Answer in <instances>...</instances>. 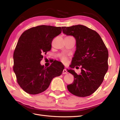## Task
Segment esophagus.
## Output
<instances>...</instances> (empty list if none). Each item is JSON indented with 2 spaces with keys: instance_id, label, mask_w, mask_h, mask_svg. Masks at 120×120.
<instances>
[{
  "instance_id": "1",
  "label": "esophagus",
  "mask_w": 120,
  "mask_h": 120,
  "mask_svg": "<svg viewBox=\"0 0 120 120\" xmlns=\"http://www.w3.org/2000/svg\"><path fill=\"white\" fill-rule=\"evenodd\" d=\"M67 73H68V71H67V69H64V70H63V74L64 75V74H67Z\"/></svg>"
}]
</instances>
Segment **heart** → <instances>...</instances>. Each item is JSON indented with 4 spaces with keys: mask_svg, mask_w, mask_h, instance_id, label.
<instances>
[{
    "mask_svg": "<svg viewBox=\"0 0 120 120\" xmlns=\"http://www.w3.org/2000/svg\"><path fill=\"white\" fill-rule=\"evenodd\" d=\"M61 61H62L64 63H66L67 62V60H68L67 57L64 56H63L61 57Z\"/></svg>",
    "mask_w": 120,
    "mask_h": 120,
    "instance_id": "heart-1",
    "label": "heart"
}]
</instances>
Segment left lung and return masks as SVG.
Instances as JSON below:
<instances>
[{
	"instance_id": "left-lung-1",
	"label": "left lung",
	"mask_w": 120,
	"mask_h": 120,
	"mask_svg": "<svg viewBox=\"0 0 120 120\" xmlns=\"http://www.w3.org/2000/svg\"><path fill=\"white\" fill-rule=\"evenodd\" d=\"M62 29L64 34L73 36L76 41L71 68L82 66L79 74L72 69L68 70L74 75V81L67 88L76 96H89L99 88L108 71V49L100 35L84 25L64 26Z\"/></svg>"
}]
</instances>
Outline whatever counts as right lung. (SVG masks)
Wrapping results in <instances>:
<instances>
[{"instance_id": "1", "label": "right lung", "mask_w": 120, "mask_h": 120, "mask_svg": "<svg viewBox=\"0 0 120 120\" xmlns=\"http://www.w3.org/2000/svg\"><path fill=\"white\" fill-rule=\"evenodd\" d=\"M61 32L60 27L42 25L28 29L21 35L13 53V71L25 92L37 95L44 92L53 78L62 74L64 68L56 62L48 68L41 64L42 54L50 50L53 38Z\"/></svg>"}]
</instances>
